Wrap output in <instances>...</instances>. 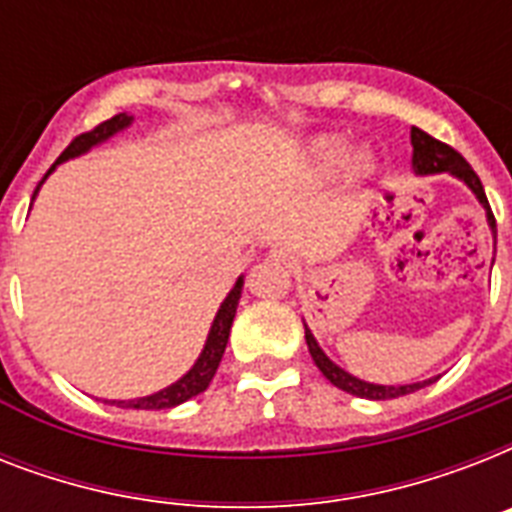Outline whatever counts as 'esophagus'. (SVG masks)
Segmentation results:
<instances>
[{"label": "esophagus", "instance_id": "1", "mask_svg": "<svg viewBox=\"0 0 512 512\" xmlns=\"http://www.w3.org/2000/svg\"><path fill=\"white\" fill-rule=\"evenodd\" d=\"M273 257H281V255H273Z\"/></svg>", "mask_w": 512, "mask_h": 512}]
</instances>
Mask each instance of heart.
Here are the masks:
<instances>
[{"label": "heart", "instance_id": "b5f03b06", "mask_svg": "<svg viewBox=\"0 0 512 512\" xmlns=\"http://www.w3.org/2000/svg\"><path fill=\"white\" fill-rule=\"evenodd\" d=\"M316 156H319L321 164H337L342 162V156H345V146H342L340 140H321L319 146H316ZM356 170H366V159L364 156H358L356 159Z\"/></svg>", "mask_w": 512, "mask_h": 512}]
</instances>
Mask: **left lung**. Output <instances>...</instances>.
I'll use <instances>...</instances> for the list:
<instances>
[{"mask_svg": "<svg viewBox=\"0 0 512 512\" xmlns=\"http://www.w3.org/2000/svg\"><path fill=\"white\" fill-rule=\"evenodd\" d=\"M412 146H414V156H412L414 172H417V175L449 172V175L460 177L462 183L476 193V199L484 204L486 220H489V228H492L494 239H497V223H494L492 207H489V201H486L484 185H481L478 175L473 172V167H470V164L465 162V159H462L452 146H446V143H441V140L436 138H430L428 132L417 130V127H412ZM305 342H308V350H311L313 361H316V366L321 369V374H324L332 385H337L340 390L353 393V396L358 398L388 401V398L406 396V393H414V390H420L425 388V385H430V382H436L433 377L422 382H412V385H374V382H364V380H358V377H353V374L345 372V369H340L335 361H329L327 353L319 348V342H316V337H313V332L308 327H305Z\"/></svg>", "mask_w": 512, "mask_h": 512, "instance_id": "8db88e82", "label": "left lung"}]
</instances>
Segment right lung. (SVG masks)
I'll return each mask as SVG.
<instances>
[{"label":"right lung","instance_id":"obj_1","mask_svg":"<svg viewBox=\"0 0 512 512\" xmlns=\"http://www.w3.org/2000/svg\"><path fill=\"white\" fill-rule=\"evenodd\" d=\"M130 122H132V116L116 114V116H111L108 122L98 124L95 130L82 132L79 138L71 140V146H68L66 151L58 156V162L52 164L50 170H47V175H50V172L55 170L60 162H66V159H71V156L84 154V151H90L92 146H98V143L108 140L111 135H116L119 130H124V127H130ZM47 175L42 177V183L47 180ZM39 185H36V191H39ZM241 287H244V279L239 276V281L233 284V289L228 292V297L223 300V305H220V311H217L215 321H212V329H209L207 342H204L201 356L196 358V364H193L191 369H188V372L180 377V380L172 382L170 388H164V390H159V393H154V396L132 398V401H114V404L124 406V409H172V406L183 404V401H188V398L204 393L209 382H212V377H215L217 366H220V358H223V353H225V345H228L233 316H236V308H239Z\"/></svg>","mask_w":512,"mask_h":512}]
</instances>
